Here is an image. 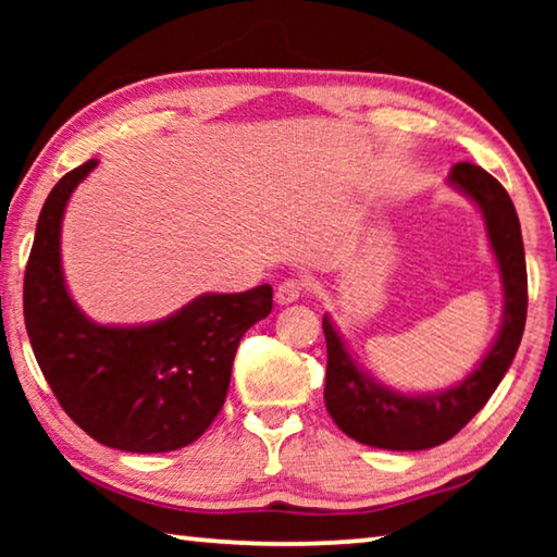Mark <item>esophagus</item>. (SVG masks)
<instances>
[{"instance_id":"1","label":"esophagus","mask_w":557,"mask_h":557,"mask_svg":"<svg viewBox=\"0 0 557 557\" xmlns=\"http://www.w3.org/2000/svg\"><path fill=\"white\" fill-rule=\"evenodd\" d=\"M301 292H305V282H301V280L280 282V287L275 292L277 305H292V301H297L301 297Z\"/></svg>"}]
</instances>
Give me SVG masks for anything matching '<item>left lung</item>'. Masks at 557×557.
I'll list each match as a JSON object with an SVG mask.
<instances>
[{
  "label": "left lung",
  "instance_id": "8db88e82",
  "mask_svg": "<svg viewBox=\"0 0 557 557\" xmlns=\"http://www.w3.org/2000/svg\"><path fill=\"white\" fill-rule=\"evenodd\" d=\"M449 184L482 211L486 238L496 258L498 275H502V326L476 369L455 385L432 393H400L375 381L363 366H358L332 317L324 314V403L338 430L361 445L418 451L451 440L492 398L521 344L528 309V277L521 223H518L511 196L492 174L469 162L451 166Z\"/></svg>",
  "mask_w": 557,
  "mask_h": 557
}]
</instances>
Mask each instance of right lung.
Wrapping results in <instances>:
<instances>
[{
	"instance_id": "add662e5",
	"label": "right lung",
	"mask_w": 557,
	"mask_h": 557,
	"mask_svg": "<svg viewBox=\"0 0 557 557\" xmlns=\"http://www.w3.org/2000/svg\"><path fill=\"white\" fill-rule=\"evenodd\" d=\"M98 159L46 199L24 275V322L44 379L100 445L157 455L191 445L221 412L243 334L272 312V287L206 292L149 324H98L75 305L61 265L71 194Z\"/></svg>"
}]
</instances>
